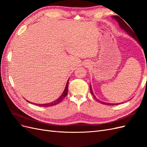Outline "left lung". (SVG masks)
<instances>
[{
  "mask_svg": "<svg viewBox=\"0 0 147 147\" xmlns=\"http://www.w3.org/2000/svg\"><path fill=\"white\" fill-rule=\"evenodd\" d=\"M113 18H116V16H113ZM117 17H118V16H117ZM116 20H117V21L118 22V24H119V26H120V28H121V29H123L124 30H125L126 32L128 34V35H129L130 36H131V37H132L134 38H135V40H136L138 42V40H137V38H136V36L135 34H134V32H133V31L131 30V29L128 26L129 24L127 25V24L125 23V22H124L123 20H121V18H120L119 17H118V18H116ZM90 91H91V94L93 96V97H94V98L96 99V97L95 95L94 94V93H93V92H92V90L91 86H90ZM98 100H99L98 99H97V101H98ZM99 102H100L101 104H105V105H118V104H110V103H105V102H102V101H100V100H99Z\"/></svg>",
  "mask_w": 147,
  "mask_h": 147,
  "instance_id": "obj_1",
  "label": "left lung"
}]
</instances>
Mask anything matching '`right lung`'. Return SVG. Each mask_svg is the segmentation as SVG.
Returning a JSON list of instances; mask_svg holds the SVG:
<instances>
[{"label":"right lung","mask_w":147,"mask_h":147,"mask_svg":"<svg viewBox=\"0 0 147 147\" xmlns=\"http://www.w3.org/2000/svg\"><path fill=\"white\" fill-rule=\"evenodd\" d=\"M69 79L68 80L67 82V84H66V85H65V90H64L63 93V94H62V95L57 100L51 102V103L44 104H35V105H39V106H40V107H51V106L55 105H57V104H58L59 103H60L61 102L63 101V100L64 99V97L67 96V92H68V84H69L68 82H69ZM27 102H28V101L27 100Z\"/></svg>","instance_id":"obj_1"}]
</instances>
